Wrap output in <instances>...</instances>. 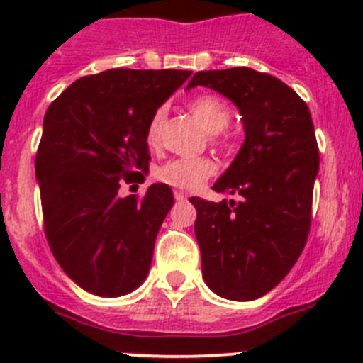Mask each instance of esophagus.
<instances>
[{
	"mask_svg": "<svg viewBox=\"0 0 363 363\" xmlns=\"http://www.w3.org/2000/svg\"><path fill=\"white\" fill-rule=\"evenodd\" d=\"M174 200H187V194H185V192H182V191H174Z\"/></svg>",
	"mask_w": 363,
	"mask_h": 363,
	"instance_id": "obj_1",
	"label": "esophagus"
}]
</instances>
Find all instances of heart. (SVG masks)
<instances>
[{
    "instance_id": "1",
    "label": "heart",
    "mask_w": 363,
    "mask_h": 363,
    "mask_svg": "<svg viewBox=\"0 0 363 363\" xmlns=\"http://www.w3.org/2000/svg\"><path fill=\"white\" fill-rule=\"evenodd\" d=\"M189 111L196 118L207 133L216 138L218 133L225 129L230 121V108L223 98L216 94H198L189 101ZM165 120V111L158 108L150 116L147 125V143L150 147L160 145L162 138V127ZM216 172V163L207 156L200 158H174L163 163L156 171V178L163 184L171 185L184 191H194L200 187L205 179Z\"/></svg>"
}]
</instances>
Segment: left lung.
I'll return each instance as SVG.
<instances>
[{
  "label": "left lung",
  "instance_id": "1",
  "mask_svg": "<svg viewBox=\"0 0 363 363\" xmlns=\"http://www.w3.org/2000/svg\"><path fill=\"white\" fill-rule=\"evenodd\" d=\"M196 85L229 98L245 129L238 156L213 187L242 200L191 198L201 272L221 298L256 300L287 277L309 236L320 167L313 118L291 86L249 67L201 70L187 89Z\"/></svg>",
  "mask_w": 363,
  "mask_h": 363
}]
</instances>
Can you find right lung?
I'll use <instances>...</instances> for the list:
<instances>
[{
    "instance_id": "1",
    "label": "right lung",
    "mask_w": 363,
    "mask_h": 363,
    "mask_svg": "<svg viewBox=\"0 0 363 363\" xmlns=\"http://www.w3.org/2000/svg\"><path fill=\"white\" fill-rule=\"evenodd\" d=\"M191 70L111 69L85 76L54 99L36 154L45 236L82 289L121 296L145 280L172 191L118 194L149 171L147 125Z\"/></svg>"
}]
</instances>
